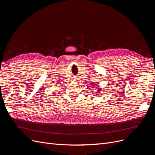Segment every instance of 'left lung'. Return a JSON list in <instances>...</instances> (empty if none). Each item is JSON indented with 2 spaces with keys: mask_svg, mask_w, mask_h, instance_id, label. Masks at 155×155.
Segmentation results:
<instances>
[{
  "mask_svg": "<svg viewBox=\"0 0 155 155\" xmlns=\"http://www.w3.org/2000/svg\"><path fill=\"white\" fill-rule=\"evenodd\" d=\"M98 92H99V91H101V89H98Z\"/></svg>",
  "mask_w": 155,
  "mask_h": 155,
  "instance_id": "8db88e82",
  "label": "left lung"
}]
</instances>
